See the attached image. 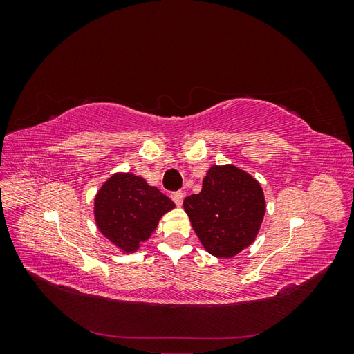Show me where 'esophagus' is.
Wrapping results in <instances>:
<instances>
[{
	"label": "esophagus",
	"instance_id": "34e87169",
	"mask_svg": "<svg viewBox=\"0 0 354 354\" xmlns=\"http://www.w3.org/2000/svg\"><path fill=\"white\" fill-rule=\"evenodd\" d=\"M183 198H185V195L181 194V192H174V194H171V199L176 202L177 207H180L181 203H183Z\"/></svg>",
	"mask_w": 354,
	"mask_h": 354
}]
</instances>
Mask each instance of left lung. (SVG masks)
Instances as JSON below:
<instances>
[{
    "label": "left lung",
    "mask_w": 354,
    "mask_h": 354,
    "mask_svg": "<svg viewBox=\"0 0 354 354\" xmlns=\"http://www.w3.org/2000/svg\"><path fill=\"white\" fill-rule=\"evenodd\" d=\"M203 248L217 259H232L251 246L266 214L260 181L233 164L211 165L202 190L183 201Z\"/></svg>",
    "instance_id": "1"
}]
</instances>
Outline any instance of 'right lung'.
<instances>
[{"label": "right lung", "instance_id": "1", "mask_svg": "<svg viewBox=\"0 0 354 354\" xmlns=\"http://www.w3.org/2000/svg\"><path fill=\"white\" fill-rule=\"evenodd\" d=\"M176 205L134 173H113L94 196L99 232L122 254H134L152 236L159 220Z\"/></svg>", "mask_w": 354, "mask_h": 354}]
</instances>
